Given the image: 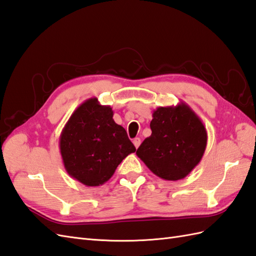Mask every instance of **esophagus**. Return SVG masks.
I'll use <instances>...</instances> for the list:
<instances>
[{
    "label": "esophagus",
    "instance_id": "1",
    "mask_svg": "<svg viewBox=\"0 0 256 256\" xmlns=\"http://www.w3.org/2000/svg\"><path fill=\"white\" fill-rule=\"evenodd\" d=\"M133 144H134V146H135L136 148H138V146L140 145V138H134V140H133Z\"/></svg>",
    "mask_w": 256,
    "mask_h": 256
}]
</instances>
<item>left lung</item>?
<instances>
[{
	"label": "left lung",
	"mask_w": 256,
	"mask_h": 256,
	"mask_svg": "<svg viewBox=\"0 0 256 256\" xmlns=\"http://www.w3.org/2000/svg\"><path fill=\"white\" fill-rule=\"evenodd\" d=\"M152 135L136 150L154 174L168 181L184 179L200 162L207 132L200 116L186 102L158 106L152 112Z\"/></svg>",
	"instance_id": "left-lung-1"
}]
</instances>
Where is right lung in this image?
Wrapping results in <instances>:
<instances>
[{"mask_svg":"<svg viewBox=\"0 0 256 256\" xmlns=\"http://www.w3.org/2000/svg\"><path fill=\"white\" fill-rule=\"evenodd\" d=\"M58 146L65 170L86 186H102L136 150L126 130L114 122L111 106L100 104L97 98L77 106L62 130Z\"/></svg>","mask_w":256,"mask_h":256,"instance_id":"1","label":"right lung"}]
</instances>
